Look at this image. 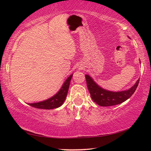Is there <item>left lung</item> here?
I'll use <instances>...</instances> for the list:
<instances>
[{
  "mask_svg": "<svg viewBox=\"0 0 151 151\" xmlns=\"http://www.w3.org/2000/svg\"><path fill=\"white\" fill-rule=\"evenodd\" d=\"M86 85L91 96L94 102L101 106H110L121 104L129 99L136 91L139 79L135 85L127 91L111 92L102 88L94 83L91 76L85 75Z\"/></svg>",
  "mask_w": 151,
  "mask_h": 151,
  "instance_id": "left-lung-1",
  "label": "left lung"
}]
</instances>
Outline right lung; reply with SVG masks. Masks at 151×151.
Segmentation results:
<instances>
[{"label": "right lung", "mask_w": 151, "mask_h": 151, "mask_svg": "<svg viewBox=\"0 0 151 151\" xmlns=\"http://www.w3.org/2000/svg\"><path fill=\"white\" fill-rule=\"evenodd\" d=\"M72 76L73 75H71L69 77L66 79L65 83L63 84L62 88L55 96L45 101L39 102V103H29V104L31 106L35 107V108L42 109H53L60 106L63 104L64 101H65L66 95H67L70 82Z\"/></svg>", "instance_id": "add662e5"}]
</instances>
